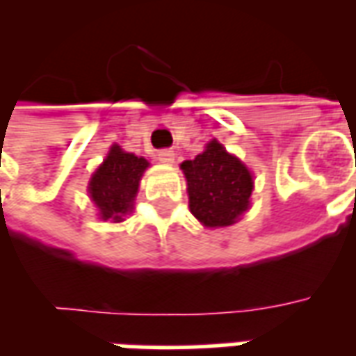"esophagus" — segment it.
<instances>
[{"mask_svg":"<svg viewBox=\"0 0 356 356\" xmlns=\"http://www.w3.org/2000/svg\"><path fill=\"white\" fill-rule=\"evenodd\" d=\"M156 156H158V160L162 163H173V160H175V152L170 150V148H163V150H160Z\"/></svg>","mask_w":356,"mask_h":356,"instance_id":"esophagus-1","label":"esophagus"}]
</instances>
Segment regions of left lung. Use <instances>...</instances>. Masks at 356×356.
I'll use <instances>...</instances> for the list:
<instances>
[{"mask_svg": "<svg viewBox=\"0 0 356 356\" xmlns=\"http://www.w3.org/2000/svg\"><path fill=\"white\" fill-rule=\"evenodd\" d=\"M181 170L186 177L191 213L204 227L234 225L250 208L252 173L219 140H209L204 152L181 163Z\"/></svg>", "mask_w": 356, "mask_h": 356, "instance_id": "left-lung-1", "label": "left lung"}]
</instances>
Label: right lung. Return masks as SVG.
Returning a JSON list of instances; mask_svg holds the SVG:
<instances>
[{"instance_id": "add662e5", "label": "right lung", "mask_w": 356, "mask_h": 356, "mask_svg": "<svg viewBox=\"0 0 356 356\" xmlns=\"http://www.w3.org/2000/svg\"><path fill=\"white\" fill-rule=\"evenodd\" d=\"M147 168L148 162L143 156L125 152L118 145L110 147V152L97 168L88 186L102 221H124L125 213L133 209L139 181Z\"/></svg>"}]
</instances>
